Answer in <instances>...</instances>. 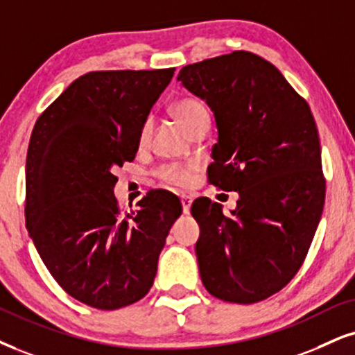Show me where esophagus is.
I'll use <instances>...</instances> for the list:
<instances>
[{"label":"esophagus","mask_w":355,"mask_h":355,"mask_svg":"<svg viewBox=\"0 0 355 355\" xmlns=\"http://www.w3.org/2000/svg\"><path fill=\"white\" fill-rule=\"evenodd\" d=\"M181 204H182V212L187 216V214L191 212V204H192L191 196H181Z\"/></svg>","instance_id":"esophagus-1"}]
</instances>
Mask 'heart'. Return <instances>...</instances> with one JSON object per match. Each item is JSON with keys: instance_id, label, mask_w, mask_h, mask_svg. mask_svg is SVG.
Returning a JSON list of instances; mask_svg holds the SVG:
<instances>
[{"instance_id": "heart-1", "label": "heart", "mask_w": 355, "mask_h": 355, "mask_svg": "<svg viewBox=\"0 0 355 355\" xmlns=\"http://www.w3.org/2000/svg\"><path fill=\"white\" fill-rule=\"evenodd\" d=\"M173 115L176 120L181 123L182 128H184L187 133L194 128L196 125L199 123L204 118H209L207 110L204 108V105L196 98H181L178 100L176 103L173 105ZM153 130V121L151 118H146L143 121L141 130H139V144L144 146L148 141H150ZM192 171L194 168L192 166H164L163 169L159 171V178L163 179L166 184L178 186V187H186L191 182L192 179Z\"/></svg>"}]
</instances>
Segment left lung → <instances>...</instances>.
Masks as SVG:
<instances>
[{
    "instance_id": "obj_1",
    "label": "left lung",
    "mask_w": 355,
    "mask_h": 355,
    "mask_svg": "<svg viewBox=\"0 0 355 355\" xmlns=\"http://www.w3.org/2000/svg\"><path fill=\"white\" fill-rule=\"evenodd\" d=\"M178 80L216 116L209 181L239 192L230 217L207 198L192 204L200 279L222 301H263L298 273L324 207L313 113L273 64L247 51L186 65Z\"/></svg>"
}]
</instances>
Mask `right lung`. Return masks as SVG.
<instances>
[{
	"label": "right lung",
	"instance_id": "obj_1",
	"mask_svg": "<svg viewBox=\"0 0 355 355\" xmlns=\"http://www.w3.org/2000/svg\"><path fill=\"white\" fill-rule=\"evenodd\" d=\"M174 69L78 77L34 125L26 157V227L65 293L97 309L150 291L157 258L182 207L161 191L121 212L113 174L133 161L139 130Z\"/></svg>",
	"mask_w": 355,
	"mask_h": 355
}]
</instances>
